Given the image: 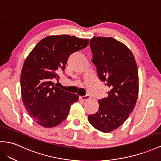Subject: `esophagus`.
I'll return each mask as SVG.
<instances>
[{"label":"esophagus","instance_id":"34e87169","mask_svg":"<svg viewBox=\"0 0 161 161\" xmlns=\"http://www.w3.org/2000/svg\"><path fill=\"white\" fill-rule=\"evenodd\" d=\"M90 95H88V94H87V95H86V96L80 97V100L81 101H86L90 99Z\"/></svg>","mask_w":161,"mask_h":161}]
</instances>
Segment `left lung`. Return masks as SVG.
Returning <instances> with one entry per match:
<instances>
[{
	"label": "left lung",
	"mask_w": 161,
	"mask_h": 161,
	"mask_svg": "<svg viewBox=\"0 0 161 161\" xmlns=\"http://www.w3.org/2000/svg\"><path fill=\"white\" fill-rule=\"evenodd\" d=\"M90 46L98 76L110 91L108 97L98 100V112L89 115L88 121L96 129L109 133L120 126L135 108L139 91L137 66L130 49L114 38L94 36Z\"/></svg>",
	"instance_id": "1"
}]
</instances>
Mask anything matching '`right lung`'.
I'll list each match as a JSON object with an SVG mask.
<instances>
[{
  "instance_id": "add662e5",
  "label": "right lung",
  "mask_w": 161,
  "mask_h": 161,
  "mask_svg": "<svg viewBox=\"0 0 161 161\" xmlns=\"http://www.w3.org/2000/svg\"><path fill=\"white\" fill-rule=\"evenodd\" d=\"M89 40L67 35L41 40L24 61L20 77L23 103L29 116L45 128L56 126L67 118L77 94L57 87L58 69L64 71L69 56L88 46Z\"/></svg>"
}]
</instances>
